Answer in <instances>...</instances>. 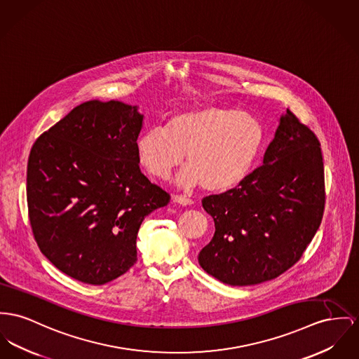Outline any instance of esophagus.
I'll list each match as a JSON object with an SVG mask.
<instances>
[{"label": "esophagus", "mask_w": 359, "mask_h": 359, "mask_svg": "<svg viewBox=\"0 0 359 359\" xmlns=\"http://www.w3.org/2000/svg\"><path fill=\"white\" fill-rule=\"evenodd\" d=\"M171 200H172L174 204H180L182 207H187V205H191L193 204V200L189 198V197H185V196H172Z\"/></svg>", "instance_id": "34e87169"}]
</instances>
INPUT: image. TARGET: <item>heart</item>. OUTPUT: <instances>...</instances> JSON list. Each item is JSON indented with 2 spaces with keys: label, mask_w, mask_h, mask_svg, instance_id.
I'll return each instance as SVG.
<instances>
[{
  "label": "heart",
  "mask_w": 359,
  "mask_h": 359,
  "mask_svg": "<svg viewBox=\"0 0 359 359\" xmlns=\"http://www.w3.org/2000/svg\"><path fill=\"white\" fill-rule=\"evenodd\" d=\"M264 142L263 125L255 116L205 104L174 114L166 130H144L136 140V154L140 165L159 180H168L187 155L189 168L178 175V187L226 191L248 177Z\"/></svg>",
  "instance_id": "obj_1"
}]
</instances>
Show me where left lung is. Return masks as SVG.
<instances>
[{"label":"left lung","instance_id":"1","mask_svg":"<svg viewBox=\"0 0 359 359\" xmlns=\"http://www.w3.org/2000/svg\"><path fill=\"white\" fill-rule=\"evenodd\" d=\"M320 142L287 109L263 165L234 189L203 198L215 234L198 264L230 286H253L282 275L314 237L324 212Z\"/></svg>","mask_w":359,"mask_h":359}]
</instances>
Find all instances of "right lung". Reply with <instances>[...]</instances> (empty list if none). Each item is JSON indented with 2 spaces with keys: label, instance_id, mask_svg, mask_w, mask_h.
Wrapping results in <instances>:
<instances>
[{
  "label": "right lung",
  "instance_id": "add662e5",
  "mask_svg": "<svg viewBox=\"0 0 359 359\" xmlns=\"http://www.w3.org/2000/svg\"><path fill=\"white\" fill-rule=\"evenodd\" d=\"M139 106L90 100L45 132L29 152L27 203L35 241L50 263L100 286L137 262L144 217L170 196L139 168Z\"/></svg>",
  "mask_w": 359,
  "mask_h": 359
}]
</instances>
